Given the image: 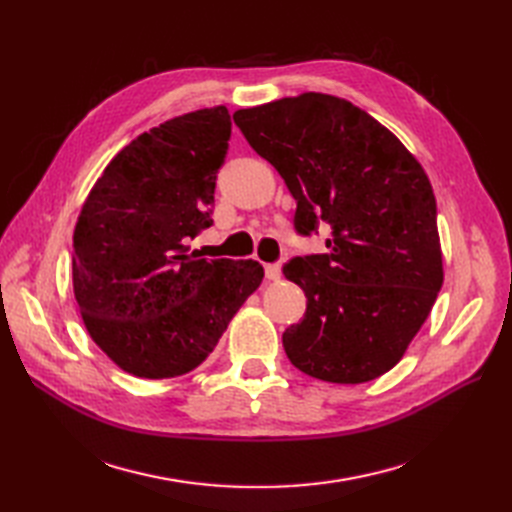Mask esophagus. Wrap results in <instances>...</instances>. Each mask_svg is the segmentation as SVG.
I'll return each instance as SVG.
<instances>
[{"label": "esophagus", "instance_id": "34e87169", "mask_svg": "<svg viewBox=\"0 0 512 512\" xmlns=\"http://www.w3.org/2000/svg\"><path fill=\"white\" fill-rule=\"evenodd\" d=\"M265 275H267L269 282H275V280H280L282 269H280V265H277V262H269V265H265Z\"/></svg>", "mask_w": 512, "mask_h": 512}]
</instances>
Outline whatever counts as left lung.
I'll return each mask as SVG.
<instances>
[{
    "mask_svg": "<svg viewBox=\"0 0 512 512\" xmlns=\"http://www.w3.org/2000/svg\"><path fill=\"white\" fill-rule=\"evenodd\" d=\"M297 200L294 228H331L327 254L294 256L286 280L307 297L282 335L290 363L335 384L393 369L444 282L436 196L423 166L359 106L301 94L232 115Z\"/></svg>",
    "mask_w": 512,
    "mask_h": 512,
    "instance_id": "1",
    "label": "left lung"
}]
</instances>
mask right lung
Masks as SVG:
<instances>
[{
	"instance_id": "right-lung-1",
	"label": "right lung",
	"mask_w": 512,
	"mask_h": 512,
	"mask_svg": "<svg viewBox=\"0 0 512 512\" xmlns=\"http://www.w3.org/2000/svg\"><path fill=\"white\" fill-rule=\"evenodd\" d=\"M226 106L168 119L104 168L74 228L72 284L100 350L138 378L196 369L260 286L256 260L198 258L230 141Z\"/></svg>"
}]
</instances>
